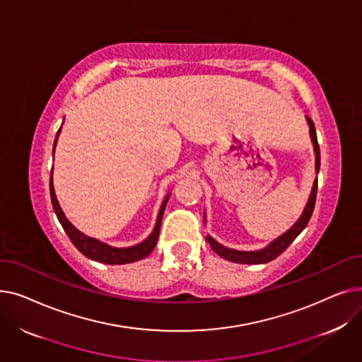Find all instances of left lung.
<instances>
[{
	"label": "left lung",
	"instance_id": "1",
	"mask_svg": "<svg viewBox=\"0 0 362 362\" xmlns=\"http://www.w3.org/2000/svg\"><path fill=\"white\" fill-rule=\"evenodd\" d=\"M308 126H310V135H311V141L314 145V152H315V171L318 173L320 171V146H318V141H317V133H315V126L314 122L307 117ZM317 179L314 180L313 185V191L311 195L308 198V202L305 205V210L300 214L299 220L291 227L288 232H284L281 236H279L277 239H274L270 245L265 246L262 250L258 251H238V250H230L226 248L221 243H218L216 239H213L211 236H206V242L210 243L211 250L218 254L220 257H223L227 261L232 262H239V264H265L269 261H273L274 258H277L281 252L286 251L288 246L296 239V236L305 229V226L308 224L313 211H314V205H315V198H317Z\"/></svg>",
	"mask_w": 362,
	"mask_h": 362
}]
</instances>
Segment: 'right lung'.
<instances>
[{
	"label": "right lung",
	"instance_id": "right-lung-1",
	"mask_svg": "<svg viewBox=\"0 0 362 362\" xmlns=\"http://www.w3.org/2000/svg\"><path fill=\"white\" fill-rule=\"evenodd\" d=\"M60 130H62V127L59 129V132H57V136H55V141H54V148H52V154L55 151V144H57V139H59ZM49 195H51V202H52L54 211L57 214V218H59V221L62 223L64 232L67 233V236L70 238V240L73 242L76 248H78L85 257L93 259V261L110 264V265H120V264L135 262V261H139V259L148 257L152 252V250L156 248L158 236H160L161 220H163V214H164L165 205H167V201H168V197H170V194H168L164 198V201L161 204V208H160L158 217H157V223H156L154 230H152V233L144 242H141L135 246H129V248H112V246H110V245H107V243H104L98 239H93V238H89V236L83 235L66 218L59 201H57L55 192H54L52 173H51V179H49Z\"/></svg>",
	"mask_w": 362,
	"mask_h": 362
}]
</instances>
